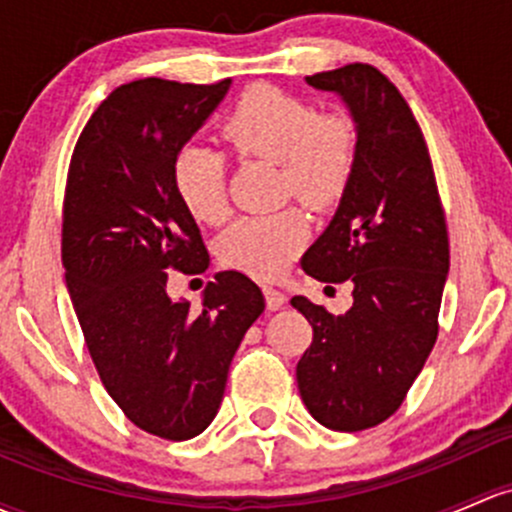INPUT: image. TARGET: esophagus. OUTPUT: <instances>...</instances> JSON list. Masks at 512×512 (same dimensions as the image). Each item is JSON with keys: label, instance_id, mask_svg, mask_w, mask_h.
<instances>
[{"label": "esophagus", "instance_id": "34e87169", "mask_svg": "<svg viewBox=\"0 0 512 512\" xmlns=\"http://www.w3.org/2000/svg\"><path fill=\"white\" fill-rule=\"evenodd\" d=\"M262 292H265L267 309H270V311L282 309L284 301H287V297H284V292H279V289H274V287H265V289H262Z\"/></svg>", "mask_w": 512, "mask_h": 512}]
</instances>
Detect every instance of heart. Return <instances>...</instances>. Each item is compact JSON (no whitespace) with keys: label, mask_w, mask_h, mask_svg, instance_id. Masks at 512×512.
I'll return each instance as SVG.
<instances>
[{"label":"heart","mask_w":512,"mask_h":512,"mask_svg":"<svg viewBox=\"0 0 512 512\" xmlns=\"http://www.w3.org/2000/svg\"><path fill=\"white\" fill-rule=\"evenodd\" d=\"M225 142L242 157L279 164L282 196L326 211L346 193L358 161V129L341 112H316L309 100L274 85H252L220 122ZM174 186L188 213L208 225L228 218L225 159L215 149L186 144L174 159ZM309 238L299 208L242 215L218 242L223 265L272 279L287 270Z\"/></svg>","instance_id":"1"}]
</instances>
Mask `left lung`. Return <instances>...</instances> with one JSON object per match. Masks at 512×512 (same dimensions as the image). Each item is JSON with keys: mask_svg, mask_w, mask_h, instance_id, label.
Masks as SVG:
<instances>
[{"mask_svg": "<svg viewBox=\"0 0 512 512\" xmlns=\"http://www.w3.org/2000/svg\"><path fill=\"white\" fill-rule=\"evenodd\" d=\"M306 83L346 102L358 161L336 215L301 257L319 282L348 279L353 306L333 316L292 299L314 328L297 383L316 422L360 432L397 412L437 343L449 235L427 142L400 90L368 63Z\"/></svg>", "mask_w": 512, "mask_h": 512, "instance_id": "1", "label": "left lung"}]
</instances>
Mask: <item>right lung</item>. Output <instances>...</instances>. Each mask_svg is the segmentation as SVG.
<instances>
[{
	"instance_id": "add662e5",
	"label": "right lung",
	"mask_w": 512,
	"mask_h": 512,
	"mask_svg": "<svg viewBox=\"0 0 512 512\" xmlns=\"http://www.w3.org/2000/svg\"><path fill=\"white\" fill-rule=\"evenodd\" d=\"M230 88L144 78L120 85L80 132L63 198L66 284L98 375L129 422L154 437L201 434L223 402L230 360L265 311L240 272H218L203 306L166 292L208 252L174 186V159Z\"/></svg>"
}]
</instances>
